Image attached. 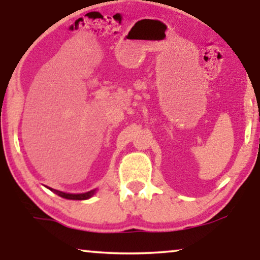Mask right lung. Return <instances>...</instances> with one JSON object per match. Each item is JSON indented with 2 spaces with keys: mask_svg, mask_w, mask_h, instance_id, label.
Wrapping results in <instances>:
<instances>
[{
  "mask_svg": "<svg viewBox=\"0 0 260 260\" xmlns=\"http://www.w3.org/2000/svg\"><path fill=\"white\" fill-rule=\"evenodd\" d=\"M52 191H54L55 194H58L59 197H61L63 199H69V200H86V199H90L91 197H93V194L95 193V189L87 191V193H81V194H70V193H63V191L60 190H55L49 188Z\"/></svg>",
  "mask_w": 260,
  "mask_h": 260,
  "instance_id": "add662e5",
  "label": "right lung"
}]
</instances>
